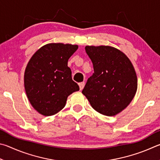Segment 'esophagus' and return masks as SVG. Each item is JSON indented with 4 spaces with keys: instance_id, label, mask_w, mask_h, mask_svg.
<instances>
[{
    "instance_id": "1",
    "label": "esophagus",
    "mask_w": 160,
    "mask_h": 160,
    "mask_svg": "<svg viewBox=\"0 0 160 160\" xmlns=\"http://www.w3.org/2000/svg\"><path fill=\"white\" fill-rule=\"evenodd\" d=\"M78 86H79L80 90H82V89L83 88V87H84V86H85V82H83L79 83H78Z\"/></svg>"
}]
</instances>
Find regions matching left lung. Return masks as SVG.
I'll list each match as a JSON object with an SVG mask.
<instances>
[{"instance_id":"8db88e82","label":"left lung","mask_w":160,"mask_h":160,"mask_svg":"<svg viewBox=\"0 0 160 160\" xmlns=\"http://www.w3.org/2000/svg\"><path fill=\"white\" fill-rule=\"evenodd\" d=\"M94 73L89 77L82 93L95 110L114 116L130 104L137 91L135 69L124 52L108 46H86Z\"/></svg>"}]
</instances>
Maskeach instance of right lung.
I'll return each mask as SVG.
<instances>
[{
	"label": "right lung",
	"instance_id": "obj_1",
	"mask_svg": "<svg viewBox=\"0 0 160 160\" xmlns=\"http://www.w3.org/2000/svg\"><path fill=\"white\" fill-rule=\"evenodd\" d=\"M77 45L48 43L31 58L24 72V88L38 113L51 116L62 110L70 94L79 90L67 66Z\"/></svg>",
	"mask_w": 160,
	"mask_h": 160
}]
</instances>
